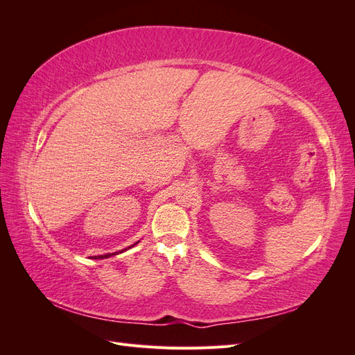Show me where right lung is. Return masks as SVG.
Instances as JSON below:
<instances>
[{
  "instance_id": "1",
  "label": "right lung",
  "mask_w": 355,
  "mask_h": 355,
  "mask_svg": "<svg viewBox=\"0 0 355 355\" xmlns=\"http://www.w3.org/2000/svg\"><path fill=\"white\" fill-rule=\"evenodd\" d=\"M135 245V244H133ZM133 245H130V247H133ZM130 247H128V249H130ZM116 253V252H115ZM115 253H108V254H102V256H94V259H106V257H110V256H112V254H115Z\"/></svg>"
}]
</instances>
